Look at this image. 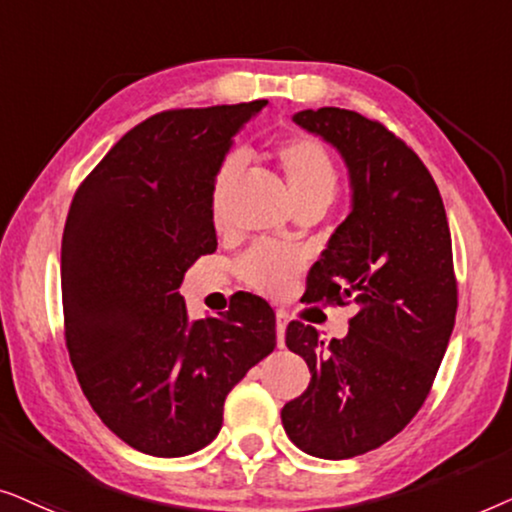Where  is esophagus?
<instances>
[{
    "instance_id": "esophagus-1",
    "label": "esophagus",
    "mask_w": 512,
    "mask_h": 512,
    "mask_svg": "<svg viewBox=\"0 0 512 512\" xmlns=\"http://www.w3.org/2000/svg\"><path fill=\"white\" fill-rule=\"evenodd\" d=\"M285 327H288V316H285L283 311L276 313V344L285 346Z\"/></svg>"
}]
</instances>
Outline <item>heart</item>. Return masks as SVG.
Returning <instances> with one entry per match:
<instances>
[{
  "mask_svg": "<svg viewBox=\"0 0 512 512\" xmlns=\"http://www.w3.org/2000/svg\"><path fill=\"white\" fill-rule=\"evenodd\" d=\"M276 163L285 177L295 206L302 203H330L337 192V166L323 142L316 138H290L276 147ZM243 159L231 154L217 168L213 189H210V210L215 222L222 220L229 192L236 177L241 175ZM304 267L302 255L295 250L276 248V245H257L238 264L243 281L264 295H283L292 288L299 271Z\"/></svg>",
  "mask_w": 512,
  "mask_h": 512,
  "instance_id": "b5f03b06",
  "label": "heart"
}]
</instances>
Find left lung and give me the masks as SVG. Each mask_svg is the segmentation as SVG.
<instances>
[{"label":"left lung","instance_id":"8db88e82","mask_svg":"<svg viewBox=\"0 0 512 512\" xmlns=\"http://www.w3.org/2000/svg\"><path fill=\"white\" fill-rule=\"evenodd\" d=\"M292 121L323 138L349 170L351 210L306 278V302H356L349 335L323 342L292 320L285 344L311 381L283 407L288 438L318 459L377 449L424 405L456 318L452 236L438 185L417 154L379 124L339 107Z\"/></svg>","mask_w":512,"mask_h":512}]
</instances>
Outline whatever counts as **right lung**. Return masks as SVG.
Returning <instances> with one entry per match:
<instances>
[{
  "label": "right lung",
  "mask_w": 512,
  "mask_h": 512,
  "mask_svg": "<svg viewBox=\"0 0 512 512\" xmlns=\"http://www.w3.org/2000/svg\"><path fill=\"white\" fill-rule=\"evenodd\" d=\"M267 100L170 109L128 131L74 194L63 234L65 339L102 424L149 456L199 452L224 400L276 346L262 297L189 320L180 285L215 252L210 189Z\"/></svg>",
  "instance_id": "obj_1"
}]
</instances>
